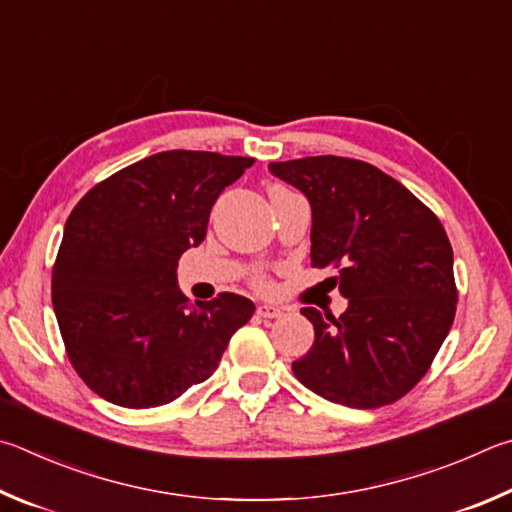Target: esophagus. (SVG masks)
<instances>
[{
  "instance_id": "obj_1",
  "label": "esophagus",
  "mask_w": 512,
  "mask_h": 512,
  "mask_svg": "<svg viewBox=\"0 0 512 512\" xmlns=\"http://www.w3.org/2000/svg\"><path fill=\"white\" fill-rule=\"evenodd\" d=\"M257 315H259V318H280L282 309H280V306H273V304H259Z\"/></svg>"
}]
</instances>
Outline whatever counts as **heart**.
<instances>
[{
	"mask_svg": "<svg viewBox=\"0 0 512 512\" xmlns=\"http://www.w3.org/2000/svg\"><path fill=\"white\" fill-rule=\"evenodd\" d=\"M273 190H284V188H280V185H275V188H273ZM273 190H271V192H273Z\"/></svg>",
	"mask_w": 512,
	"mask_h": 512,
	"instance_id": "obj_1",
	"label": "heart"
}]
</instances>
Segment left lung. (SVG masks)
I'll list each match as a JSON object with an SVG mask.
<instances>
[{
	"label": "left lung",
	"instance_id": "left-lung-1",
	"mask_svg": "<svg viewBox=\"0 0 512 512\" xmlns=\"http://www.w3.org/2000/svg\"><path fill=\"white\" fill-rule=\"evenodd\" d=\"M311 206V262L338 268L340 318L306 306L315 340L293 374L331 403L389 405L425 376L450 333L457 286L441 221L378 167L306 156L268 163Z\"/></svg>",
	"mask_w": 512,
	"mask_h": 512
}]
</instances>
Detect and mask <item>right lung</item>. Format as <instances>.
<instances>
[{
	"label": "right lung",
	"mask_w": 512,
	"mask_h": 512,
	"mask_svg": "<svg viewBox=\"0 0 512 512\" xmlns=\"http://www.w3.org/2000/svg\"><path fill=\"white\" fill-rule=\"evenodd\" d=\"M255 159L161 152L98 183L67 219L51 295L64 347L105 401L145 410L179 398L217 369L253 318L248 297L192 304L176 282L210 210Z\"/></svg>",
	"instance_id": "right-lung-1"
}]
</instances>
